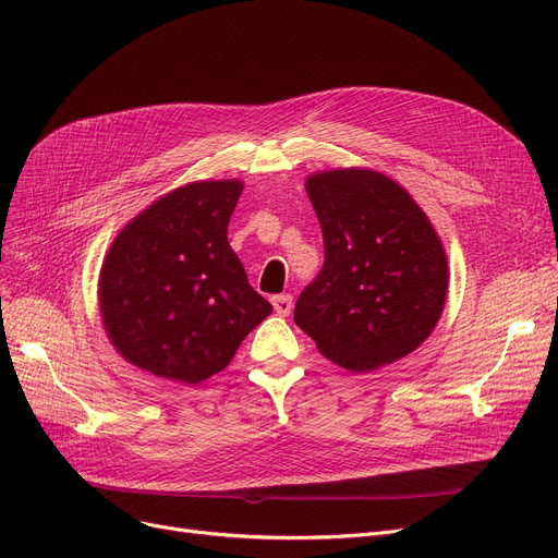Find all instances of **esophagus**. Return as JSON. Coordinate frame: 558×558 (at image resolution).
I'll return each mask as SVG.
<instances>
[{"label":"esophagus","instance_id":"obj_1","mask_svg":"<svg viewBox=\"0 0 558 558\" xmlns=\"http://www.w3.org/2000/svg\"><path fill=\"white\" fill-rule=\"evenodd\" d=\"M271 303H274V310L282 316H287L291 312V307H294V299H291L289 294H278L271 299Z\"/></svg>","mask_w":558,"mask_h":558}]
</instances>
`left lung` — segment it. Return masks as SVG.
<instances>
[{"mask_svg":"<svg viewBox=\"0 0 558 558\" xmlns=\"http://www.w3.org/2000/svg\"><path fill=\"white\" fill-rule=\"evenodd\" d=\"M305 187L324 230V267L301 291L296 326L348 371L409 355L438 324L448 294V259L429 219L371 169L320 171Z\"/></svg>","mask_w":558,"mask_h":558,"instance_id":"8db88e82","label":"left lung"}]
</instances>
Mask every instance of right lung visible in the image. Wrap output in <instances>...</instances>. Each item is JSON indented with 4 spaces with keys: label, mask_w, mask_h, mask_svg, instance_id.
Listing matches in <instances>:
<instances>
[{
    "label": "right lung",
    "mask_w": 558,
    "mask_h": 558,
    "mask_svg": "<svg viewBox=\"0 0 558 558\" xmlns=\"http://www.w3.org/2000/svg\"><path fill=\"white\" fill-rule=\"evenodd\" d=\"M240 194V181L190 183L117 234L99 305L110 341L131 364L173 383H203L274 312L228 244Z\"/></svg>",
    "instance_id": "add662e5"
}]
</instances>
